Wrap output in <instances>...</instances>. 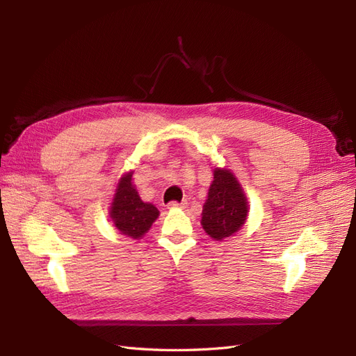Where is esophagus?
I'll return each mask as SVG.
<instances>
[{"instance_id":"34e87169","label":"esophagus","mask_w":356,"mask_h":356,"mask_svg":"<svg viewBox=\"0 0 356 356\" xmlns=\"http://www.w3.org/2000/svg\"><path fill=\"white\" fill-rule=\"evenodd\" d=\"M184 207H187V202H186V200H182V202L172 200V202H169V203H168V208H170V209H175V208H184Z\"/></svg>"}]
</instances>
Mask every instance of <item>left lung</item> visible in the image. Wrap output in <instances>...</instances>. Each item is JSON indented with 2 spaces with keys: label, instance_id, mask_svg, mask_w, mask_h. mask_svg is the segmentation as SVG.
Returning <instances> with one entry per match:
<instances>
[{
  "label": "left lung",
  "instance_id": "8db88e82",
  "mask_svg": "<svg viewBox=\"0 0 356 356\" xmlns=\"http://www.w3.org/2000/svg\"><path fill=\"white\" fill-rule=\"evenodd\" d=\"M246 215L248 202L239 182L230 170L215 169L202 211L204 232L215 241L229 238L242 227Z\"/></svg>",
  "mask_w": 356,
  "mask_h": 356
}]
</instances>
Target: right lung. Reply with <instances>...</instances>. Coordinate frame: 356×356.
Listing matches in <instances>:
<instances>
[{"label":"right lung","mask_w":356,"mask_h":356,"mask_svg":"<svg viewBox=\"0 0 356 356\" xmlns=\"http://www.w3.org/2000/svg\"><path fill=\"white\" fill-rule=\"evenodd\" d=\"M159 217V211L152 203H145L138 196L132 184V172L126 174L114 196L111 207V218L120 233L132 239L143 238L152 224Z\"/></svg>","instance_id":"1"}]
</instances>
